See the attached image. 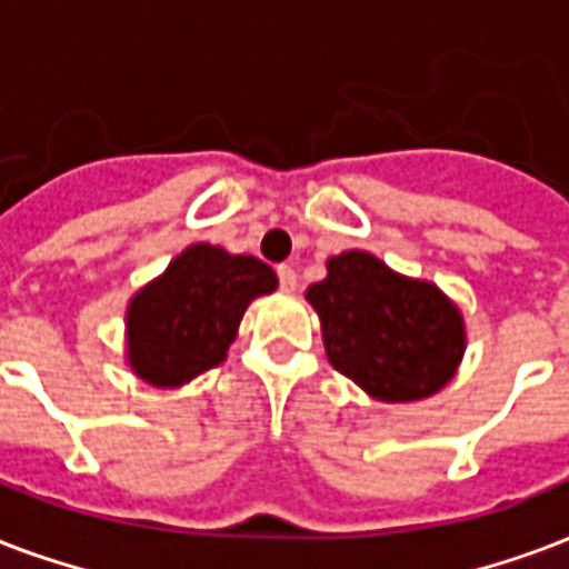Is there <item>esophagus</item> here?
<instances>
[{
	"label": "esophagus",
	"instance_id": "34e87169",
	"mask_svg": "<svg viewBox=\"0 0 569 569\" xmlns=\"http://www.w3.org/2000/svg\"><path fill=\"white\" fill-rule=\"evenodd\" d=\"M276 272H279L281 290H293V288H297V270H293L290 263H281V267Z\"/></svg>",
	"mask_w": 569,
	"mask_h": 569
}]
</instances>
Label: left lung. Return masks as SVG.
Here are the masks:
<instances>
[{
	"mask_svg": "<svg viewBox=\"0 0 569 569\" xmlns=\"http://www.w3.org/2000/svg\"><path fill=\"white\" fill-rule=\"evenodd\" d=\"M335 371L386 403L425 400L457 373L466 350L460 308L433 281L409 279L371 252L335 254L306 290Z\"/></svg>",
	"mask_w": 569,
	"mask_h": 569,
	"instance_id": "8db88e82",
	"label": "left lung"
}]
</instances>
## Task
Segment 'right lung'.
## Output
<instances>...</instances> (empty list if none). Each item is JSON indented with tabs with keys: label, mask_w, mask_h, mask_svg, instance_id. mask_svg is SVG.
I'll return each mask as SVG.
<instances>
[{
	"label": "right lung",
	"mask_w": 569,
	"mask_h": 569,
	"mask_svg": "<svg viewBox=\"0 0 569 569\" xmlns=\"http://www.w3.org/2000/svg\"><path fill=\"white\" fill-rule=\"evenodd\" d=\"M276 272L252 254L192 243L127 306V362L151 386L174 389L224 362L254 297Z\"/></svg>",
	"instance_id": "right-lung-1"
}]
</instances>
